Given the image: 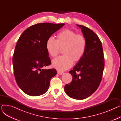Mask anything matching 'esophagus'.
Segmentation results:
<instances>
[{
    "label": "esophagus",
    "mask_w": 121,
    "mask_h": 121,
    "mask_svg": "<svg viewBox=\"0 0 121 121\" xmlns=\"http://www.w3.org/2000/svg\"><path fill=\"white\" fill-rule=\"evenodd\" d=\"M64 73L63 72H62V71H57V73H58V74H59V75L63 74Z\"/></svg>",
    "instance_id": "1"
}]
</instances>
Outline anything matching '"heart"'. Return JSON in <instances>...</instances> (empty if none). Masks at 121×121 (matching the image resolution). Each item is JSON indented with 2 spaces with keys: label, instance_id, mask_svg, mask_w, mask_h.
Instances as JSON below:
<instances>
[{
  "label": "heart",
  "instance_id": "1",
  "mask_svg": "<svg viewBox=\"0 0 121 121\" xmlns=\"http://www.w3.org/2000/svg\"><path fill=\"white\" fill-rule=\"evenodd\" d=\"M87 42L84 35L75 31L66 29L57 35L56 40L50 37L46 42V48L49 55L55 57L63 49L64 55L56 57L52 60L53 67L61 71L70 68L75 62H79L86 52Z\"/></svg>",
  "mask_w": 121,
  "mask_h": 121
}]
</instances>
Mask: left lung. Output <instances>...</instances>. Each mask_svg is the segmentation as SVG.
Wrapping results in <instances>:
<instances>
[{
	"label": "left lung",
	"instance_id": "obj_1",
	"mask_svg": "<svg viewBox=\"0 0 121 121\" xmlns=\"http://www.w3.org/2000/svg\"><path fill=\"white\" fill-rule=\"evenodd\" d=\"M81 28L87 42L86 52L72 70L69 71L73 79L65 85L64 89L68 96L77 99H86L94 93L102 79L104 67L103 46L98 35L83 25Z\"/></svg>",
	"mask_w": 121,
	"mask_h": 121
}]
</instances>
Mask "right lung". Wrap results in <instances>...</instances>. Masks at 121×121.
I'll use <instances>...</instances> for the list:
<instances>
[{
	"mask_svg": "<svg viewBox=\"0 0 121 121\" xmlns=\"http://www.w3.org/2000/svg\"><path fill=\"white\" fill-rule=\"evenodd\" d=\"M64 24L45 22L33 25L17 40L13 57L14 76L18 87L29 96L45 93L51 78L57 73L54 69L42 68L51 64L46 48L47 40Z\"/></svg>",
	"mask_w": 121,
	"mask_h": 121,
	"instance_id": "obj_1",
	"label": "right lung"
}]
</instances>
